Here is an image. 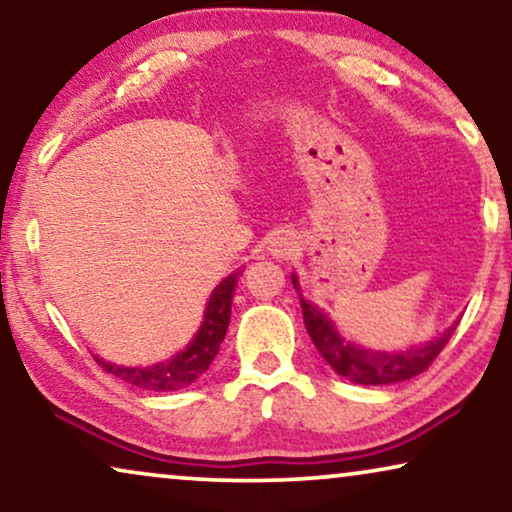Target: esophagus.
<instances>
[{
  "instance_id": "34e87169",
  "label": "esophagus",
  "mask_w": 512,
  "mask_h": 512,
  "mask_svg": "<svg viewBox=\"0 0 512 512\" xmlns=\"http://www.w3.org/2000/svg\"><path fill=\"white\" fill-rule=\"evenodd\" d=\"M293 251V240L286 233H277L275 237H272L270 242V254L277 256V258H284L289 256Z\"/></svg>"
}]
</instances>
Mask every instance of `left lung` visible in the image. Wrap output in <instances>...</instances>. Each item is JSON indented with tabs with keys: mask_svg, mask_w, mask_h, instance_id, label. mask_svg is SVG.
<instances>
[{
	"mask_svg": "<svg viewBox=\"0 0 512 512\" xmlns=\"http://www.w3.org/2000/svg\"><path fill=\"white\" fill-rule=\"evenodd\" d=\"M293 286H296V291L300 293L296 275H293ZM300 307H303V321L307 333H310L321 359H324L340 377H345V380L354 384H396L410 380V377L415 375H422L424 370L436 361V356L443 352V347L447 345V340L452 338V333L457 331L459 324V321H454V326L447 328L438 340L429 342V345L391 354L373 352V349H363L352 345V342H347L338 331H335L331 319H328L317 305L307 303L303 296H300Z\"/></svg>",
	"mask_w": 512,
	"mask_h": 512,
	"instance_id": "8db88e82",
	"label": "left lung"
}]
</instances>
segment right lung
Listing matches in <instances>:
<instances>
[{"label": "right lung", "mask_w": 512, "mask_h": 512, "mask_svg": "<svg viewBox=\"0 0 512 512\" xmlns=\"http://www.w3.org/2000/svg\"><path fill=\"white\" fill-rule=\"evenodd\" d=\"M237 279H240V270L223 279L216 286L212 296H209L205 319H202L200 331L195 333L184 352H179L172 359L153 363V366L144 368H125L116 366V363H107L102 359H95L107 373L116 375L118 380L132 384V387L146 389V391H177L193 384L219 354V347L223 338H226L228 321H230V305H233V291Z\"/></svg>", "instance_id": "obj_1"}]
</instances>
